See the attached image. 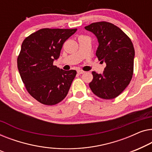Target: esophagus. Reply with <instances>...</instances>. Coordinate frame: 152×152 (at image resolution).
<instances>
[{
	"instance_id": "34e87169",
	"label": "esophagus",
	"mask_w": 152,
	"mask_h": 152,
	"mask_svg": "<svg viewBox=\"0 0 152 152\" xmlns=\"http://www.w3.org/2000/svg\"><path fill=\"white\" fill-rule=\"evenodd\" d=\"M77 73H78V74H84L85 73V72L84 71H83V70H78V71H77Z\"/></svg>"
}]
</instances>
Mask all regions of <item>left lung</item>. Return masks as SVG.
<instances>
[{"label":"left lung","instance_id":"left-lung-1","mask_svg":"<svg viewBox=\"0 0 152 152\" xmlns=\"http://www.w3.org/2000/svg\"><path fill=\"white\" fill-rule=\"evenodd\" d=\"M85 28L97 37L99 45L96 55L99 61L106 63L102 74L92 72L89 87L102 99L116 98L128 86L133 76V43L127 34L111 23H93Z\"/></svg>","mask_w":152,"mask_h":152}]
</instances>
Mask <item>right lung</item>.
I'll list each match as a JSON object with an SVG mask.
<instances>
[{
  "label": "right lung",
  "mask_w": 152,
  "mask_h": 152,
  "mask_svg": "<svg viewBox=\"0 0 152 152\" xmlns=\"http://www.w3.org/2000/svg\"><path fill=\"white\" fill-rule=\"evenodd\" d=\"M76 30L44 28L23 40L17 58L19 74L28 93L40 103L54 105L67 95L76 71H65L53 63Z\"/></svg>",
  "instance_id": "right-lung-1"
}]
</instances>
